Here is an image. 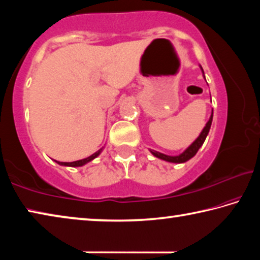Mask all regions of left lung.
I'll return each mask as SVG.
<instances>
[{
    "instance_id": "8db88e82",
    "label": "left lung",
    "mask_w": 260,
    "mask_h": 260,
    "mask_svg": "<svg viewBox=\"0 0 260 260\" xmlns=\"http://www.w3.org/2000/svg\"><path fill=\"white\" fill-rule=\"evenodd\" d=\"M201 69H202V67H201ZM202 71H203V69H202ZM203 74H204V72H203ZM212 118H213V110H212V113H211V117H210L209 121L206 122V125L203 128V131L201 132L199 138L193 141L190 146H189L182 153H180L179 156H167V155H164V153L158 152V151H155V150H150V152L155 157L160 158V159L170 161V162H184V161L189 160L190 158H192L193 156L196 155L197 151H199V149L202 147V144L204 143L206 136H208V134H209L211 124H212Z\"/></svg>"
}]
</instances>
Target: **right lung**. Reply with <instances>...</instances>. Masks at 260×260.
Returning <instances> with one entry per match:
<instances>
[{
    "instance_id": "add662e5",
    "label": "right lung",
    "mask_w": 260,
    "mask_h": 260,
    "mask_svg": "<svg viewBox=\"0 0 260 260\" xmlns=\"http://www.w3.org/2000/svg\"><path fill=\"white\" fill-rule=\"evenodd\" d=\"M101 151H102V149H100L99 151H96V152L93 153V155H91V156L85 158V159H80V160H76V161H71V162H64V161H57V160H56V162H58L59 165H64V166H72V167L82 166V165L87 164V162H89V161L93 160L94 158L98 157V156L100 155V153H101Z\"/></svg>"
}]
</instances>
